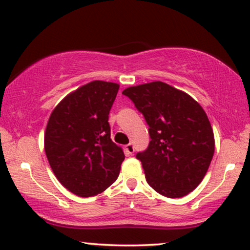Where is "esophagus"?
<instances>
[{"label":"esophagus","instance_id":"obj_1","mask_svg":"<svg viewBox=\"0 0 250 250\" xmlns=\"http://www.w3.org/2000/svg\"><path fill=\"white\" fill-rule=\"evenodd\" d=\"M125 151H127L128 154H134V152H135L134 145H132V144L125 145Z\"/></svg>","mask_w":250,"mask_h":250}]
</instances>
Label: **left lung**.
Wrapping results in <instances>:
<instances>
[{
	"mask_svg": "<svg viewBox=\"0 0 250 250\" xmlns=\"http://www.w3.org/2000/svg\"><path fill=\"white\" fill-rule=\"evenodd\" d=\"M122 93L150 127V144L136 156L147 183L166 197L188 195L202 182L214 153L207 113L189 94L160 81L127 87Z\"/></svg>",
	"mask_w": 250,
	"mask_h": 250,
	"instance_id": "obj_1",
	"label": "left lung"
}]
</instances>
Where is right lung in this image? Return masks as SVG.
I'll use <instances>...</instances> for the list:
<instances>
[{
	"label": "right lung",
	"mask_w": 250,
	"mask_h": 250,
	"mask_svg": "<svg viewBox=\"0 0 250 250\" xmlns=\"http://www.w3.org/2000/svg\"><path fill=\"white\" fill-rule=\"evenodd\" d=\"M120 85L93 81L58 104L45 131V152L56 179L80 197L106 190L118 179L125 160L110 140L108 114Z\"/></svg>",
	"instance_id": "right-lung-1"
}]
</instances>
